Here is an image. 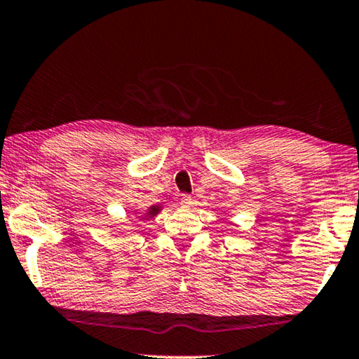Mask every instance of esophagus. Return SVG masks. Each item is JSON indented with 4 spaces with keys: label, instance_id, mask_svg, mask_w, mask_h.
Instances as JSON below:
<instances>
[{
    "label": "esophagus",
    "instance_id": "esophagus-1",
    "mask_svg": "<svg viewBox=\"0 0 359 359\" xmlns=\"http://www.w3.org/2000/svg\"><path fill=\"white\" fill-rule=\"evenodd\" d=\"M180 204H181V207H184V209H188V207L192 204L191 196H188V194H183V196H181Z\"/></svg>",
    "mask_w": 359,
    "mask_h": 359
}]
</instances>
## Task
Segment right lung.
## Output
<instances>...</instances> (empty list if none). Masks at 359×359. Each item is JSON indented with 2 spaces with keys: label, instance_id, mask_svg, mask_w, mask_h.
I'll list each match as a JSON object with an SVG mask.
<instances>
[{
  "label": "right lung",
  "instance_id": "1",
  "mask_svg": "<svg viewBox=\"0 0 359 359\" xmlns=\"http://www.w3.org/2000/svg\"><path fill=\"white\" fill-rule=\"evenodd\" d=\"M158 210H160V205H154V207H150V212H149V215H150V217L157 215V214H158Z\"/></svg>",
  "mask_w": 359,
  "mask_h": 359
}]
</instances>
